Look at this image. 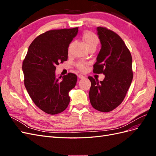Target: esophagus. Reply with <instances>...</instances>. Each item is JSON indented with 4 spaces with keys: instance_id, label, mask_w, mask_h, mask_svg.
<instances>
[{
    "instance_id": "obj_1",
    "label": "esophagus",
    "mask_w": 156,
    "mask_h": 156,
    "mask_svg": "<svg viewBox=\"0 0 156 156\" xmlns=\"http://www.w3.org/2000/svg\"><path fill=\"white\" fill-rule=\"evenodd\" d=\"M78 77H79V79H84V77H84L83 75H81V74H79V75H78Z\"/></svg>"
}]
</instances>
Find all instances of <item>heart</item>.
<instances>
[{
	"label": "heart",
	"instance_id": "1",
	"mask_svg": "<svg viewBox=\"0 0 156 156\" xmlns=\"http://www.w3.org/2000/svg\"><path fill=\"white\" fill-rule=\"evenodd\" d=\"M82 39L84 41V44L87 45L88 49L92 48H96L97 45L99 43V38L98 36L94 34V32L90 31H85L82 35ZM72 47V44L69 45V50ZM87 64L84 62H79L76 64L77 67L81 71H84L87 68Z\"/></svg>",
	"mask_w": 156,
	"mask_h": 156
}]
</instances>
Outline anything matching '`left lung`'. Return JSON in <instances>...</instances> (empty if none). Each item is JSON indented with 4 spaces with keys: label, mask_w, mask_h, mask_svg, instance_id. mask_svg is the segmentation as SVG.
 Listing matches in <instances>:
<instances>
[{
    "label": "left lung",
    "mask_w": 156,
    "mask_h": 156,
    "mask_svg": "<svg viewBox=\"0 0 156 156\" xmlns=\"http://www.w3.org/2000/svg\"><path fill=\"white\" fill-rule=\"evenodd\" d=\"M101 48L94 64L93 72L103 73L99 83L89 76L91 82L89 98L92 106L101 112H109L123 101L131 85L133 73L129 50L119 35L106 27H98Z\"/></svg>",
    "instance_id": "left-lung-1"
}]
</instances>
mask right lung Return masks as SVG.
Returning <instances> with one entry per match:
<instances>
[{
  "mask_svg": "<svg viewBox=\"0 0 156 156\" xmlns=\"http://www.w3.org/2000/svg\"><path fill=\"white\" fill-rule=\"evenodd\" d=\"M78 30L76 27L43 33L32 42L23 60L27 90L34 104L48 114H58L69 105L68 93L75 87L77 77L68 73L60 80L56 78L55 69L68 60L69 45Z\"/></svg>",
  "mask_w": 156,
  "mask_h": 156,
  "instance_id": "add662e5",
  "label": "right lung"
}]
</instances>
